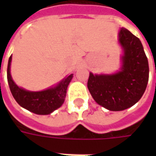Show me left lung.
Wrapping results in <instances>:
<instances>
[{
  "label": "left lung",
  "instance_id": "8db88e82",
  "mask_svg": "<svg viewBox=\"0 0 156 156\" xmlns=\"http://www.w3.org/2000/svg\"><path fill=\"white\" fill-rule=\"evenodd\" d=\"M118 41L123 50L119 71L113 74L90 73L88 80L95 102L110 111H121L135 105L149 80V63L140 40L122 27Z\"/></svg>",
  "mask_w": 156,
  "mask_h": 156
}]
</instances>
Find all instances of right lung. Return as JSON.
<instances>
[{
	"mask_svg": "<svg viewBox=\"0 0 156 156\" xmlns=\"http://www.w3.org/2000/svg\"><path fill=\"white\" fill-rule=\"evenodd\" d=\"M12 56L9 58L7 66V81L10 90L16 101L22 108L30 112L41 115H50L60 108L64 103L68 84L73 78V74L66 76L60 83L53 87L42 91H28L19 87L13 81L11 75Z\"/></svg>",
	"mask_w": 156,
	"mask_h": 156,
	"instance_id": "right-lung-1",
	"label": "right lung"
}]
</instances>
